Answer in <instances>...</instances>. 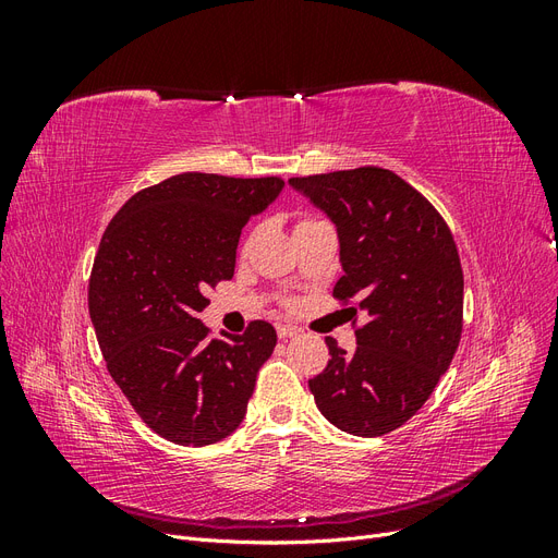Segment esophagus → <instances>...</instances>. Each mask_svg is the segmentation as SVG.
Here are the masks:
<instances>
[{"label": "esophagus", "instance_id": "34e87169", "mask_svg": "<svg viewBox=\"0 0 558 558\" xmlns=\"http://www.w3.org/2000/svg\"><path fill=\"white\" fill-rule=\"evenodd\" d=\"M300 330L293 328V326H277V335L279 340H291V337H295Z\"/></svg>", "mask_w": 558, "mask_h": 558}]
</instances>
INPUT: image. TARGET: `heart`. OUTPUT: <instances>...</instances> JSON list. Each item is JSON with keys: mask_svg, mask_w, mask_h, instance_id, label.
Returning <instances> with one entry per match:
<instances>
[{"mask_svg": "<svg viewBox=\"0 0 558 558\" xmlns=\"http://www.w3.org/2000/svg\"><path fill=\"white\" fill-rule=\"evenodd\" d=\"M302 223H310V218H307V221H302Z\"/></svg>", "mask_w": 558, "mask_h": 558, "instance_id": "1", "label": "heart"}]
</instances>
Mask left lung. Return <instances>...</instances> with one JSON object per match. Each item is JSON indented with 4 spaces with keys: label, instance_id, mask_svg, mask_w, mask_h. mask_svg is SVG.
<instances>
[{
    "label": "left lung",
    "instance_id": "left-lung-1",
    "mask_svg": "<svg viewBox=\"0 0 558 558\" xmlns=\"http://www.w3.org/2000/svg\"><path fill=\"white\" fill-rule=\"evenodd\" d=\"M289 185L330 218L344 272L332 293L367 316L353 353L326 337L330 361L310 379L316 408L344 433H391L424 408L461 342L463 272L451 232L424 195L381 167Z\"/></svg>",
    "mask_w": 558,
    "mask_h": 558
}]
</instances>
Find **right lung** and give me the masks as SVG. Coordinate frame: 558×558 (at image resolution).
<instances>
[{"label": "right lung", "instance_id": "obj_1", "mask_svg": "<svg viewBox=\"0 0 558 558\" xmlns=\"http://www.w3.org/2000/svg\"><path fill=\"white\" fill-rule=\"evenodd\" d=\"M283 181L185 172L132 195L99 242L88 310L109 375L144 424L181 447L238 430L277 330L207 340L205 291L232 279L242 228Z\"/></svg>", "mask_w": 558, "mask_h": 558}]
</instances>
